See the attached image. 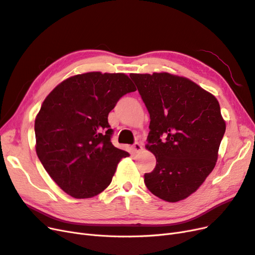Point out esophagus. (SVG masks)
I'll use <instances>...</instances> for the list:
<instances>
[{"label": "esophagus", "mask_w": 255, "mask_h": 255, "mask_svg": "<svg viewBox=\"0 0 255 255\" xmlns=\"http://www.w3.org/2000/svg\"><path fill=\"white\" fill-rule=\"evenodd\" d=\"M132 149H133V152H134V153H138V152H140V151L142 150V145H141L140 143L136 142V143H134V144H133Z\"/></svg>", "instance_id": "obj_1"}]
</instances>
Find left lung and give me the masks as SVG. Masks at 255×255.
Returning <instances> with one entry per match:
<instances>
[{
    "label": "left lung",
    "mask_w": 255,
    "mask_h": 255,
    "mask_svg": "<svg viewBox=\"0 0 255 255\" xmlns=\"http://www.w3.org/2000/svg\"><path fill=\"white\" fill-rule=\"evenodd\" d=\"M150 114L145 148L156 166L144 174L153 195L167 202L186 199L216 165L226 132L219 102L192 81L167 72L130 73Z\"/></svg>",
    "instance_id": "1"
}]
</instances>
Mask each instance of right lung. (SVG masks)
<instances>
[{"mask_svg":"<svg viewBox=\"0 0 255 255\" xmlns=\"http://www.w3.org/2000/svg\"><path fill=\"white\" fill-rule=\"evenodd\" d=\"M136 88L125 73L71 76L44 99L35 119L36 153L58 186L76 199L91 198L112 182L121 158L112 143L110 112Z\"/></svg>","mask_w":255,"mask_h":255,"instance_id":"right-lung-1","label":"right lung"}]
</instances>
